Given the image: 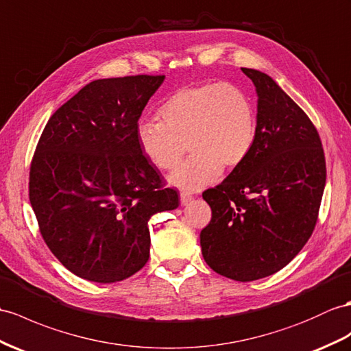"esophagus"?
I'll return each instance as SVG.
<instances>
[{"label":"esophagus","instance_id":"34e87169","mask_svg":"<svg viewBox=\"0 0 351 351\" xmlns=\"http://www.w3.org/2000/svg\"><path fill=\"white\" fill-rule=\"evenodd\" d=\"M192 198H193L192 192H187V191H182L180 192V201H182V204H187Z\"/></svg>","mask_w":351,"mask_h":351}]
</instances>
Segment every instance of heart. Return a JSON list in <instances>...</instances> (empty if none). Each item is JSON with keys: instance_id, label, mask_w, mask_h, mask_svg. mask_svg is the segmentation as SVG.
Wrapping results in <instances>:
<instances>
[{"instance_id": "heart-1", "label": "heart", "mask_w": 351, "mask_h": 351, "mask_svg": "<svg viewBox=\"0 0 351 351\" xmlns=\"http://www.w3.org/2000/svg\"><path fill=\"white\" fill-rule=\"evenodd\" d=\"M158 119L136 126L143 155L160 171L174 169L187 150L191 158L169 176L182 189H201L221 168L235 169L249 158L256 141V108L243 88L205 82L178 88L160 102Z\"/></svg>"}]
</instances>
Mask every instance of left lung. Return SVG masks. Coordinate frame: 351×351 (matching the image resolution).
Returning a JSON list of instances; mask_svg holds the SVG:
<instances>
[{"mask_svg":"<svg viewBox=\"0 0 351 351\" xmlns=\"http://www.w3.org/2000/svg\"><path fill=\"white\" fill-rule=\"evenodd\" d=\"M258 92L249 158L202 193L211 207L202 256L217 274L253 281L285 268L310 240L326 183L320 135L269 75L241 68Z\"/></svg>","mask_w":351,"mask_h":351,"instance_id":"1","label":"left lung"}]
</instances>
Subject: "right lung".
<instances>
[{
  "label": "right lung",
  "mask_w": 351,
  "mask_h": 351,
  "mask_svg": "<svg viewBox=\"0 0 351 351\" xmlns=\"http://www.w3.org/2000/svg\"><path fill=\"white\" fill-rule=\"evenodd\" d=\"M165 75L99 79L49 119L29 168L40 234L77 277L116 283L149 261V220L180 204L136 141Z\"/></svg>",
  "instance_id": "right-lung-1"
}]
</instances>
